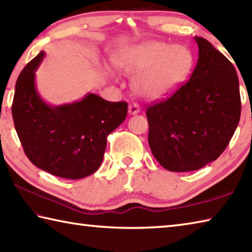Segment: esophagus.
Listing matches in <instances>:
<instances>
[{"mask_svg":"<svg viewBox=\"0 0 252 252\" xmlns=\"http://www.w3.org/2000/svg\"><path fill=\"white\" fill-rule=\"evenodd\" d=\"M140 112V107H139V104L138 103H131L130 106H129V113L130 114H132V116H133V114H138Z\"/></svg>","mask_w":252,"mask_h":252,"instance_id":"esophagus-1","label":"esophagus"}]
</instances>
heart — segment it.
<instances>
[{"label":"heart","mask_w":252,"mask_h":252,"mask_svg":"<svg viewBox=\"0 0 252 252\" xmlns=\"http://www.w3.org/2000/svg\"><path fill=\"white\" fill-rule=\"evenodd\" d=\"M193 55L182 45L149 40L127 48L118 65L126 74L134 75V91L148 99H159L174 93L193 68Z\"/></svg>","instance_id":"obj_1"}]
</instances>
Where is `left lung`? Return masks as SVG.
I'll return each instance as SVG.
<instances>
[{
  "label": "left lung",
  "mask_w": 252,
  "mask_h": 252,
  "mask_svg": "<svg viewBox=\"0 0 252 252\" xmlns=\"http://www.w3.org/2000/svg\"><path fill=\"white\" fill-rule=\"evenodd\" d=\"M195 40L198 61L190 78L146 110L151 151L171 172L196 171L217 159L240 120L234 65L207 39Z\"/></svg>",
  "instance_id": "left-lung-1"
}]
</instances>
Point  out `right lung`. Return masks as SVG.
<instances>
[{
	"label": "right lung",
	"mask_w": 252,
	"mask_h": 252,
	"mask_svg": "<svg viewBox=\"0 0 252 252\" xmlns=\"http://www.w3.org/2000/svg\"><path fill=\"white\" fill-rule=\"evenodd\" d=\"M44 56L40 52L17 78L12 104L15 130L35 166L55 176L79 180L101 165L107 136L125 121L127 103L88 94L79 101L49 106L35 85V71Z\"/></svg>",
	"instance_id": "1"
}]
</instances>
